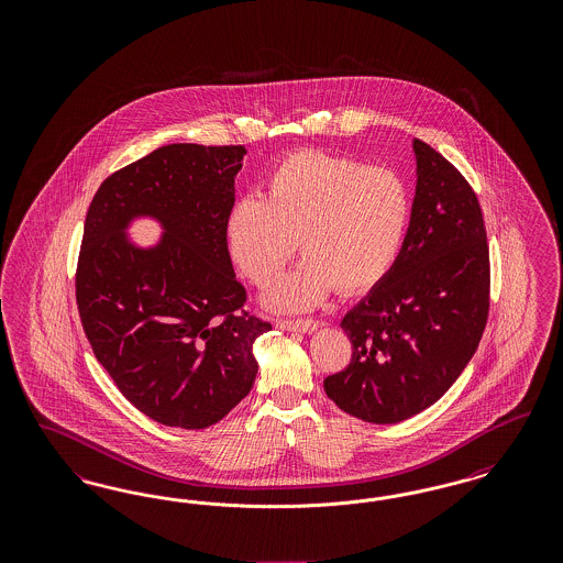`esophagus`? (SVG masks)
I'll return each instance as SVG.
<instances>
[{
	"label": "esophagus",
	"instance_id": "34e87169",
	"mask_svg": "<svg viewBox=\"0 0 563 563\" xmlns=\"http://www.w3.org/2000/svg\"><path fill=\"white\" fill-rule=\"evenodd\" d=\"M276 327H278V329H285V331H301V333H312V331L319 327V321H314V319H297V321H289V319H278V321H276Z\"/></svg>",
	"mask_w": 563,
	"mask_h": 563
}]
</instances>
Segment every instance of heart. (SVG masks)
I'll return each mask as SVG.
<instances>
[{"mask_svg":"<svg viewBox=\"0 0 563 563\" xmlns=\"http://www.w3.org/2000/svg\"><path fill=\"white\" fill-rule=\"evenodd\" d=\"M411 219V191L386 166L303 150L269 170L264 198L239 200L225 221L232 260L257 287L294 255L303 262L268 295L274 310H306L333 287L372 289L395 266Z\"/></svg>","mask_w":563,"mask_h":563,"instance_id":"1","label":"heart"}]
</instances>
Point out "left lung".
Instances as JSON below:
<instances>
[{"instance_id":"obj_1","label":"left lung","mask_w":563,"mask_h":563,"mask_svg":"<svg viewBox=\"0 0 563 563\" xmlns=\"http://www.w3.org/2000/svg\"><path fill=\"white\" fill-rule=\"evenodd\" d=\"M416 198L399 257L342 319L349 367L324 393L350 416L397 424L439 401L482 342L489 246L477 194L454 164L413 141Z\"/></svg>"}]
</instances>
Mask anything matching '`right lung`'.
<instances>
[{"label": "right lung", "instance_id": "obj_1", "mask_svg": "<svg viewBox=\"0 0 563 563\" xmlns=\"http://www.w3.org/2000/svg\"><path fill=\"white\" fill-rule=\"evenodd\" d=\"M242 145L173 143L101 184L84 223L76 299L84 333L118 390L147 418L207 429L251 393L255 340L272 324L244 310L225 221ZM136 216L165 234L125 239Z\"/></svg>", "mask_w": 563, "mask_h": 563}]
</instances>
